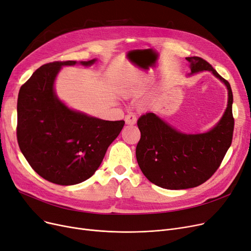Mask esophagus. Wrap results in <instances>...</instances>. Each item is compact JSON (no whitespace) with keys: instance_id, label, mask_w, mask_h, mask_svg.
Returning <instances> with one entry per match:
<instances>
[{"instance_id":"obj_1","label":"esophagus","mask_w":251,"mask_h":251,"mask_svg":"<svg viewBox=\"0 0 251 251\" xmlns=\"http://www.w3.org/2000/svg\"><path fill=\"white\" fill-rule=\"evenodd\" d=\"M136 120H137V117L134 113H129L125 116V122L126 124H129V125H133L136 123Z\"/></svg>"}]
</instances>
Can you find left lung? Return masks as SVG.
<instances>
[{"instance_id":"1","label":"left lung","mask_w":251,"mask_h":251,"mask_svg":"<svg viewBox=\"0 0 251 251\" xmlns=\"http://www.w3.org/2000/svg\"><path fill=\"white\" fill-rule=\"evenodd\" d=\"M186 59L191 63V74L210 71L223 81L227 88L228 100L221 121L206 133H181L154 113H147L138 119L140 139L136 146V160L139 168L151 182L169 190L195 188L209 179L221 166L234 132L230 83L205 59L198 56Z\"/></svg>"}]
</instances>
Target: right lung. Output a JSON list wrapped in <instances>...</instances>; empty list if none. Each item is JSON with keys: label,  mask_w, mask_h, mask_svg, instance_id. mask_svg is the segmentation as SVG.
<instances>
[{"label": "right lung", "mask_w": 251, "mask_h": 251, "mask_svg": "<svg viewBox=\"0 0 251 251\" xmlns=\"http://www.w3.org/2000/svg\"><path fill=\"white\" fill-rule=\"evenodd\" d=\"M75 63L42 65L20 87L17 100L16 134L21 152L40 176L61 186L91 177L125 124L123 120L105 121L72 111L57 99L53 84L58 71L61 65Z\"/></svg>", "instance_id": "right-lung-1"}]
</instances>
